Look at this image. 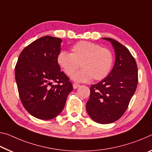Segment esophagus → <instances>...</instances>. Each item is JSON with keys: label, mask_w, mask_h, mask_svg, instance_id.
I'll use <instances>...</instances> for the list:
<instances>
[{"label": "esophagus", "mask_w": 152, "mask_h": 152, "mask_svg": "<svg viewBox=\"0 0 152 152\" xmlns=\"http://www.w3.org/2000/svg\"><path fill=\"white\" fill-rule=\"evenodd\" d=\"M79 86H80V85H79V84H78V83H74L73 84V88H78Z\"/></svg>", "instance_id": "obj_1"}]
</instances>
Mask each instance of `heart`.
<instances>
[{"mask_svg": "<svg viewBox=\"0 0 152 152\" xmlns=\"http://www.w3.org/2000/svg\"><path fill=\"white\" fill-rule=\"evenodd\" d=\"M57 61L68 76L73 75L80 65L81 70L73 76L74 80L86 82L92 78L98 81L109 74L113 64V54L110 49L98 44L80 41L72 47L71 53L60 51Z\"/></svg>", "mask_w": 152, "mask_h": 152, "instance_id": "obj_1", "label": "heart"}]
</instances>
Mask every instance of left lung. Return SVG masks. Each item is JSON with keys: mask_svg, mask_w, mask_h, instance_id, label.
<instances>
[{"mask_svg": "<svg viewBox=\"0 0 152 152\" xmlns=\"http://www.w3.org/2000/svg\"><path fill=\"white\" fill-rule=\"evenodd\" d=\"M115 53V61L106 78L91 87L86 111L94 121L112 123L126 112L138 84V69L135 59L126 47L110 38Z\"/></svg>", "mask_w": 152, "mask_h": 152, "instance_id": "1", "label": "left lung"}]
</instances>
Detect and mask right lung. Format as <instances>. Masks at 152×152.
<instances>
[{
	"instance_id": "1",
	"label": "right lung",
	"mask_w": 152,
	"mask_h": 152,
	"mask_svg": "<svg viewBox=\"0 0 152 152\" xmlns=\"http://www.w3.org/2000/svg\"><path fill=\"white\" fill-rule=\"evenodd\" d=\"M61 39L46 36L24 48L15 66L21 102L30 114L41 120L54 118L64 108L73 90L69 78L60 71L57 57Z\"/></svg>"
}]
</instances>
